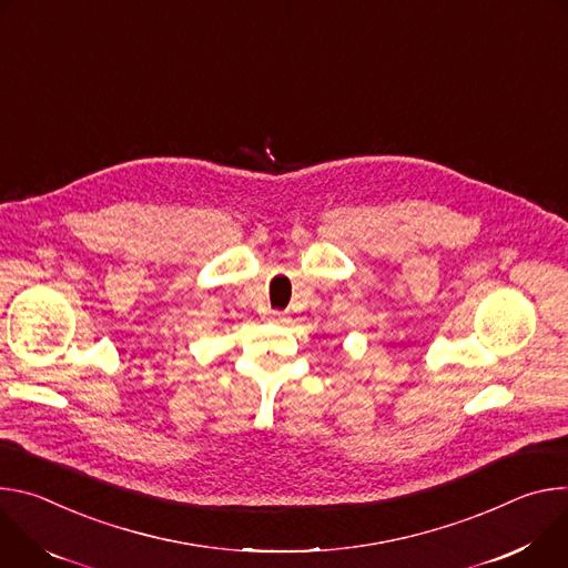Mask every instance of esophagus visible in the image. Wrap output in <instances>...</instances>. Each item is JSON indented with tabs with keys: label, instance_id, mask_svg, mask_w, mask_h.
Wrapping results in <instances>:
<instances>
[{
	"label": "esophagus",
	"instance_id": "1",
	"mask_svg": "<svg viewBox=\"0 0 568 568\" xmlns=\"http://www.w3.org/2000/svg\"><path fill=\"white\" fill-rule=\"evenodd\" d=\"M271 318H282L280 311H271Z\"/></svg>",
	"mask_w": 568,
	"mask_h": 568
}]
</instances>
